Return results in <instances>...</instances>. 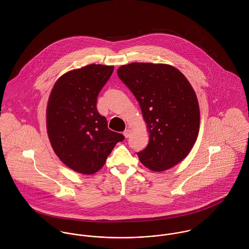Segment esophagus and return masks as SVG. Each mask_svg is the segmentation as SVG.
<instances>
[{"instance_id":"esophagus-1","label":"esophagus","mask_w":249,"mask_h":249,"mask_svg":"<svg viewBox=\"0 0 249 249\" xmlns=\"http://www.w3.org/2000/svg\"><path fill=\"white\" fill-rule=\"evenodd\" d=\"M124 137H125V138H128V137L131 135V130H130L129 128L125 129V130L124 131Z\"/></svg>"}]
</instances>
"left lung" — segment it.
<instances>
[{
    "label": "left lung",
    "mask_w": 249,
    "mask_h": 249,
    "mask_svg": "<svg viewBox=\"0 0 249 249\" xmlns=\"http://www.w3.org/2000/svg\"><path fill=\"white\" fill-rule=\"evenodd\" d=\"M138 101L149 141L137 155L146 168L162 172L176 166L191 151L199 131L196 95L177 68L134 62L117 70Z\"/></svg>",
    "instance_id": "8db88e82"
}]
</instances>
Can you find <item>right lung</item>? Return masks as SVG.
<instances>
[{
	"label": "right lung",
	"mask_w": 249,
	"mask_h": 249,
	"mask_svg": "<svg viewBox=\"0 0 249 249\" xmlns=\"http://www.w3.org/2000/svg\"><path fill=\"white\" fill-rule=\"evenodd\" d=\"M114 66L90 64L61 75L47 107V131L58 158L72 171L93 175L124 136L107 127L97 109L100 91Z\"/></svg>",
	"instance_id": "add662e5"
}]
</instances>
